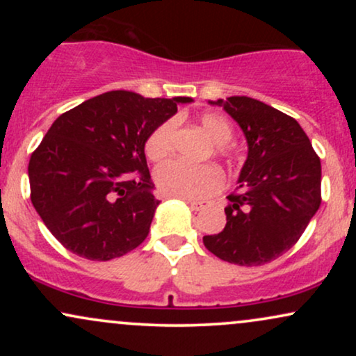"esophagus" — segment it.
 <instances>
[{"mask_svg": "<svg viewBox=\"0 0 356 356\" xmlns=\"http://www.w3.org/2000/svg\"><path fill=\"white\" fill-rule=\"evenodd\" d=\"M187 206H189L192 211H202V209H206V207H209V202H206V201H187Z\"/></svg>", "mask_w": 356, "mask_h": 356, "instance_id": "esophagus-1", "label": "esophagus"}]
</instances>
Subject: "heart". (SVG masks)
Wrapping results in <instances>:
<instances>
[{"mask_svg": "<svg viewBox=\"0 0 356 356\" xmlns=\"http://www.w3.org/2000/svg\"><path fill=\"white\" fill-rule=\"evenodd\" d=\"M199 125L209 140L216 145V152L227 154V144L232 138V127L224 117L204 113ZM175 122L165 120L150 134L145 142V154L150 161L164 159L172 149ZM155 184L162 194L177 199H204L214 194L222 186V175L212 165H191L181 161L164 162L155 169Z\"/></svg>", "mask_w": 356, "mask_h": 356, "instance_id": "heart-1", "label": "heart"}]
</instances>
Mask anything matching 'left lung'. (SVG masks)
<instances>
[{
	"instance_id": "8db88e82",
	"label": "left lung",
	"mask_w": 356,
	"mask_h": 356,
	"mask_svg": "<svg viewBox=\"0 0 356 356\" xmlns=\"http://www.w3.org/2000/svg\"><path fill=\"white\" fill-rule=\"evenodd\" d=\"M241 127L248 157L236 194L227 195L226 226L204 236L212 254L239 266L280 257L301 238L321 204V162L301 125L251 97L209 100Z\"/></svg>"
}]
</instances>
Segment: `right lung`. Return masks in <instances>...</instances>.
Returning <instances> with one entry per match:
<instances>
[{
	"label": "right lung",
	"instance_id": "right-lung-1",
	"mask_svg": "<svg viewBox=\"0 0 356 356\" xmlns=\"http://www.w3.org/2000/svg\"><path fill=\"white\" fill-rule=\"evenodd\" d=\"M191 97L112 90L61 113L31 154V202L73 254L108 261L147 238L159 202L145 142Z\"/></svg>",
	"mask_w": 356,
	"mask_h": 356
}]
</instances>
